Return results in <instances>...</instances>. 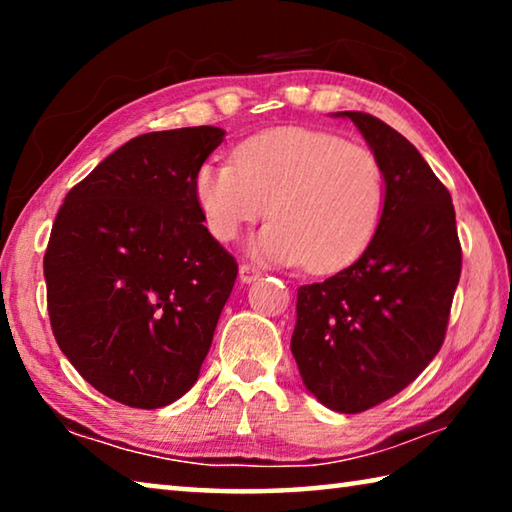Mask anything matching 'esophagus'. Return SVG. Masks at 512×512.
I'll use <instances>...</instances> for the list:
<instances>
[{"instance_id": "1", "label": "esophagus", "mask_w": 512, "mask_h": 512, "mask_svg": "<svg viewBox=\"0 0 512 512\" xmlns=\"http://www.w3.org/2000/svg\"><path fill=\"white\" fill-rule=\"evenodd\" d=\"M259 275H262V273H259V268H255V266H250V264H241L239 266V280H241V284L255 282Z\"/></svg>"}]
</instances>
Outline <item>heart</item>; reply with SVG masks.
I'll list each match as a JSON object with an SVG mask.
<instances>
[{"label":"heart","mask_w":512,"mask_h":512,"mask_svg":"<svg viewBox=\"0 0 512 512\" xmlns=\"http://www.w3.org/2000/svg\"><path fill=\"white\" fill-rule=\"evenodd\" d=\"M194 198L219 241L237 239L271 205L273 221L250 250L266 262L332 273L352 264L375 237L384 171L366 146L282 126L246 140L235 162H203L194 173Z\"/></svg>","instance_id":"heart-1"}]
</instances>
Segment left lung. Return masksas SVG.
<instances>
[{"instance_id":"left-lung-1","label":"left lung","mask_w":512,"mask_h":512,"mask_svg":"<svg viewBox=\"0 0 512 512\" xmlns=\"http://www.w3.org/2000/svg\"><path fill=\"white\" fill-rule=\"evenodd\" d=\"M359 128L384 171V212L363 255L298 289L291 352L327 409L361 413L391 400L436 357L461 277L447 187L420 151L368 112H334Z\"/></svg>"}]
</instances>
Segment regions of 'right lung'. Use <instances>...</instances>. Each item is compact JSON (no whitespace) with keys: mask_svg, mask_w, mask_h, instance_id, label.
<instances>
[{"mask_svg":"<svg viewBox=\"0 0 512 512\" xmlns=\"http://www.w3.org/2000/svg\"><path fill=\"white\" fill-rule=\"evenodd\" d=\"M216 126L146 133L69 189L45 253L58 348L110 400L160 409L196 384L237 262L203 225L194 173Z\"/></svg>","mask_w":512,"mask_h":512,"instance_id":"add662e5","label":"right lung"}]
</instances>
